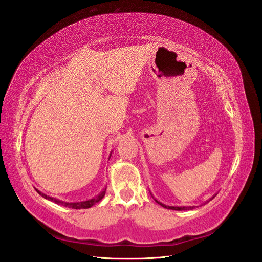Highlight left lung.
Segmentation results:
<instances>
[{
    "label": "left lung",
    "mask_w": 262,
    "mask_h": 262,
    "mask_svg": "<svg viewBox=\"0 0 262 262\" xmlns=\"http://www.w3.org/2000/svg\"><path fill=\"white\" fill-rule=\"evenodd\" d=\"M215 195H216V194H215ZM215 195H214L211 200H213V199L215 198ZM155 201H156L157 203H158V204H160L161 206L166 207V208H169V210H174V211H185V210H192V208H193V206H188V207H186V206H167V205H164V204L160 203V202H158L157 200H155Z\"/></svg>",
    "instance_id": "8db88e82"
}]
</instances>
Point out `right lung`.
I'll list each match as a JSON object with an SVG mask.
<instances>
[{
  "label": "right lung",
  "mask_w": 262,
  "mask_h": 262,
  "mask_svg": "<svg viewBox=\"0 0 262 262\" xmlns=\"http://www.w3.org/2000/svg\"><path fill=\"white\" fill-rule=\"evenodd\" d=\"M36 191H37V193H38L39 195H41L42 198L47 199V200H49V201L55 202V203H57V204L63 205V206H66V207L74 208V210H80V208H89V207H91V206H93L95 203H98V202H100V201L104 198V195H105L106 189H104V190L99 194L98 196H95V198H93V199H91V200L82 201V202H71V203H69V202H63V201H60V200H57V199H54V198H51V196H48V195H46V194L41 193L39 190H37V189H36Z\"/></svg>",
  "instance_id": "add662e5"
}]
</instances>
